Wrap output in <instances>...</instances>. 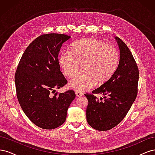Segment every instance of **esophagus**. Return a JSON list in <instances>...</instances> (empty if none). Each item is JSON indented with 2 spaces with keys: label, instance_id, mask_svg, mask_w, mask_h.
<instances>
[{
  "label": "esophagus",
  "instance_id": "esophagus-1",
  "mask_svg": "<svg viewBox=\"0 0 155 155\" xmlns=\"http://www.w3.org/2000/svg\"><path fill=\"white\" fill-rule=\"evenodd\" d=\"M75 94H76V96L77 97H80V96H83V94L80 92H79V91H76V92H75Z\"/></svg>",
  "mask_w": 155,
  "mask_h": 155
}]
</instances>
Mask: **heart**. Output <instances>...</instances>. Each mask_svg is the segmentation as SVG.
Returning <instances> with one entry per match:
<instances>
[{"label":"heart","instance_id":"b5f03b06","mask_svg":"<svg viewBox=\"0 0 155 155\" xmlns=\"http://www.w3.org/2000/svg\"><path fill=\"white\" fill-rule=\"evenodd\" d=\"M119 61L118 50L113 46L91 38L76 41L59 58L60 68L68 78L73 76L81 64L83 71L68 83L70 88L79 92L109 81L118 68Z\"/></svg>","mask_w":155,"mask_h":155}]
</instances>
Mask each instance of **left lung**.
<instances>
[{
	"instance_id": "1",
	"label": "left lung",
	"mask_w": 155,
	"mask_h": 155,
	"mask_svg": "<svg viewBox=\"0 0 155 155\" xmlns=\"http://www.w3.org/2000/svg\"><path fill=\"white\" fill-rule=\"evenodd\" d=\"M120 49V61L116 72L109 81L85 94L88 104L86 116L88 124L97 130H110L120 124L137 96L139 72L130 51L124 41L115 37ZM101 93L105 96L100 101L93 96Z\"/></svg>"
}]
</instances>
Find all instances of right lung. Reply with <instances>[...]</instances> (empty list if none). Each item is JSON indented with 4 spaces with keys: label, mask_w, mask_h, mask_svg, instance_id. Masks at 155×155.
Returning a JSON list of instances; mask_svg holds the SVG:
<instances>
[{
    "label": "right lung",
    "mask_w": 155,
    "mask_h": 155,
    "mask_svg": "<svg viewBox=\"0 0 155 155\" xmlns=\"http://www.w3.org/2000/svg\"><path fill=\"white\" fill-rule=\"evenodd\" d=\"M70 38L59 34L38 37L28 46L17 68L18 101L28 118L42 129H53L61 125L76 97L74 91L51 94L67 83L60 71L58 55L62 45Z\"/></svg>",
    "instance_id": "1"
}]
</instances>
